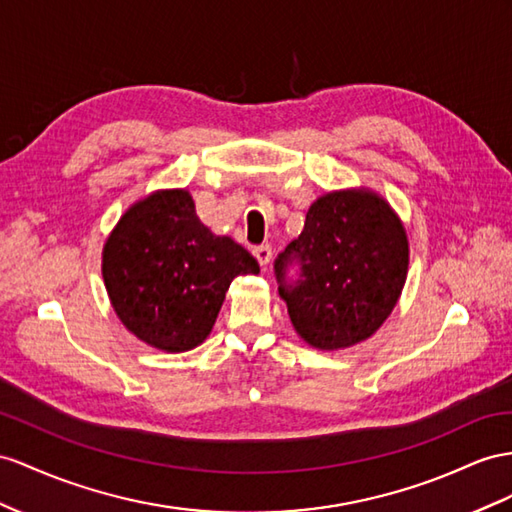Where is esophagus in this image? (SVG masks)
I'll return each instance as SVG.
<instances>
[{"label": "esophagus", "mask_w": 512, "mask_h": 512, "mask_svg": "<svg viewBox=\"0 0 512 512\" xmlns=\"http://www.w3.org/2000/svg\"><path fill=\"white\" fill-rule=\"evenodd\" d=\"M253 255H255V259L259 261V266H268L270 264V259H272V248L268 246V244H261V246H255L253 248Z\"/></svg>", "instance_id": "obj_1"}]
</instances>
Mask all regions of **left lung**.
I'll return each instance as SVG.
<instances>
[{"instance_id": "1", "label": "left lung", "mask_w": 512, "mask_h": 512, "mask_svg": "<svg viewBox=\"0 0 512 512\" xmlns=\"http://www.w3.org/2000/svg\"><path fill=\"white\" fill-rule=\"evenodd\" d=\"M299 266V279L286 272ZM409 270L400 218L372 190H339L313 201L305 229L274 259L279 294L296 333L339 350L372 337L396 307Z\"/></svg>"}]
</instances>
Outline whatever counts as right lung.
Returning <instances> with one entry per match:
<instances>
[{"mask_svg":"<svg viewBox=\"0 0 512 512\" xmlns=\"http://www.w3.org/2000/svg\"><path fill=\"white\" fill-rule=\"evenodd\" d=\"M101 272L127 331L157 350L186 352L212 331L231 281L259 264L203 225L190 192L160 190L121 216Z\"/></svg>","mask_w":512,"mask_h":512,"instance_id":"1","label":"right lung"}]
</instances>
